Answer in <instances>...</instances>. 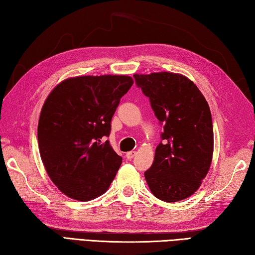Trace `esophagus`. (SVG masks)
Here are the masks:
<instances>
[{"label": "esophagus", "instance_id": "34e87169", "mask_svg": "<svg viewBox=\"0 0 255 255\" xmlns=\"http://www.w3.org/2000/svg\"><path fill=\"white\" fill-rule=\"evenodd\" d=\"M136 155V152L135 151H131V152H128L127 153V158L128 160H132V158Z\"/></svg>", "mask_w": 255, "mask_h": 255}]
</instances>
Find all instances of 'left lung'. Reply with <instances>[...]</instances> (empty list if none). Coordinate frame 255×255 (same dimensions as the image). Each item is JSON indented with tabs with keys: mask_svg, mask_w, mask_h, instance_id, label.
<instances>
[{
	"mask_svg": "<svg viewBox=\"0 0 255 255\" xmlns=\"http://www.w3.org/2000/svg\"><path fill=\"white\" fill-rule=\"evenodd\" d=\"M150 99L162 123L163 143L155 150L152 166L144 172L153 195L177 202L198 191L213 156L214 136L209 104L198 86L186 76L172 72L134 74Z\"/></svg>",
	"mask_w": 255,
	"mask_h": 255,
	"instance_id": "8db88e82",
	"label": "left lung"
}]
</instances>
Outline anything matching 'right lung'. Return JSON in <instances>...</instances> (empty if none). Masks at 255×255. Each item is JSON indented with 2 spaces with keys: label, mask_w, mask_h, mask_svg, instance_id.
<instances>
[{
  "label": "right lung",
  "mask_w": 255,
  "mask_h": 255,
  "mask_svg": "<svg viewBox=\"0 0 255 255\" xmlns=\"http://www.w3.org/2000/svg\"><path fill=\"white\" fill-rule=\"evenodd\" d=\"M132 84L128 75L73 76L47 95L37 126L38 150L51 181L70 199H97L117 175L122 157L101 138L109 136L115 110Z\"/></svg>",
  "instance_id": "right-lung-1"
}]
</instances>
